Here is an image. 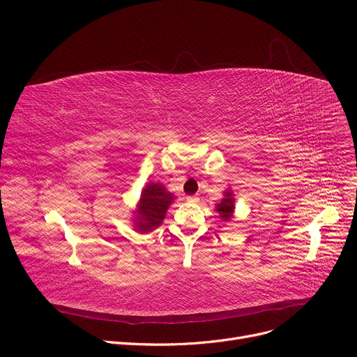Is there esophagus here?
Segmentation results:
<instances>
[{"mask_svg": "<svg viewBox=\"0 0 357 357\" xmlns=\"http://www.w3.org/2000/svg\"><path fill=\"white\" fill-rule=\"evenodd\" d=\"M199 200V197H196V196H188L187 197V202H190V203H196Z\"/></svg>", "mask_w": 357, "mask_h": 357, "instance_id": "esophagus-1", "label": "esophagus"}]
</instances>
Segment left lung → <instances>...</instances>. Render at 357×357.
Here are the masks:
<instances>
[{
  "instance_id": "left-lung-1",
  "label": "left lung",
  "mask_w": 357,
  "mask_h": 357,
  "mask_svg": "<svg viewBox=\"0 0 357 357\" xmlns=\"http://www.w3.org/2000/svg\"><path fill=\"white\" fill-rule=\"evenodd\" d=\"M234 208H235V202L232 197V192L227 190L225 193V199L219 204H216V211L219 212V215L223 220H229L230 216H232V213H234Z\"/></svg>"
}]
</instances>
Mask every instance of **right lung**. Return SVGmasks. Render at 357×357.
<instances>
[{
    "label": "right lung",
    "instance_id": "1",
    "mask_svg": "<svg viewBox=\"0 0 357 357\" xmlns=\"http://www.w3.org/2000/svg\"><path fill=\"white\" fill-rule=\"evenodd\" d=\"M174 200V196L169 193L160 183H150L141 193V202L138 206V225L142 232L151 230L161 225L167 208Z\"/></svg>",
    "mask_w": 357,
    "mask_h": 357
}]
</instances>
